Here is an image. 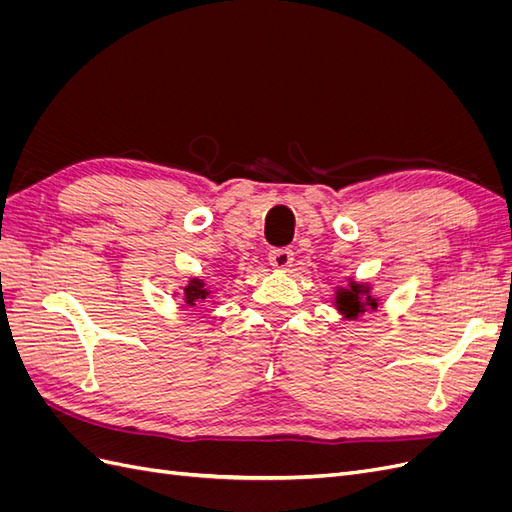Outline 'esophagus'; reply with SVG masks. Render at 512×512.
Masks as SVG:
<instances>
[{"label": "esophagus", "mask_w": 512, "mask_h": 512, "mask_svg": "<svg viewBox=\"0 0 512 512\" xmlns=\"http://www.w3.org/2000/svg\"><path fill=\"white\" fill-rule=\"evenodd\" d=\"M292 260H294V254L290 250H273L269 254V262L275 271H288Z\"/></svg>", "instance_id": "esophagus-1"}]
</instances>
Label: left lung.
<instances>
[{"mask_svg": "<svg viewBox=\"0 0 512 512\" xmlns=\"http://www.w3.org/2000/svg\"><path fill=\"white\" fill-rule=\"evenodd\" d=\"M335 307L346 320L359 318L365 312H374L378 307V299L371 294V286L367 282H354L350 277L348 288L335 290Z\"/></svg>", "mask_w": 512, "mask_h": 512, "instance_id": "1", "label": "left lung"}]
</instances>
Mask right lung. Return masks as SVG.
<instances>
[{"label":"right lung","instance_id":"right-lung-1","mask_svg":"<svg viewBox=\"0 0 512 512\" xmlns=\"http://www.w3.org/2000/svg\"><path fill=\"white\" fill-rule=\"evenodd\" d=\"M211 294V288L207 286L205 280H200V277H190L188 284L183 286V299L185 305L188 307H198L200 303H205Z\"/></svg>","mask_w":512,"mask_h":512}]
</instances>
